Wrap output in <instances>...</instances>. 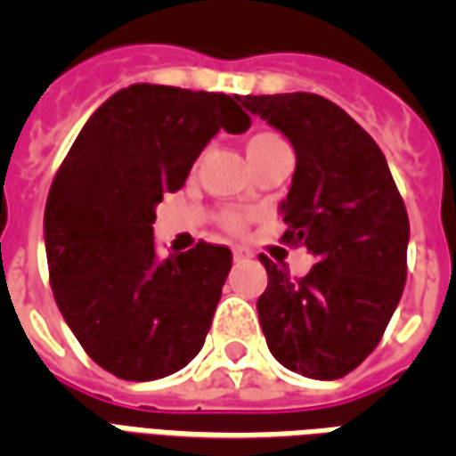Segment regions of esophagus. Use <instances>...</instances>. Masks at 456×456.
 I'll return each instance as SVG.
<instances>
[{
    "label": "esophagus",
    "instance_id": "1",
    "mask_svg": "<svg viewBox=\"0 0 456 456\" xmlns=\"http://www.w3.org/2000/svg\"><path fill=\"white\" fill-rule=\"evenodd\" d=\"M232 258H234L237 264H244V261H248V254L244 248H232Z\"/></svg>",
    "mask_w": 456,
    "mask_h": 456
}]
</instances>
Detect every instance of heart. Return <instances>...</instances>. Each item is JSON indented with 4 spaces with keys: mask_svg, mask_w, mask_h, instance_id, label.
Segmentation results:
<instances>
[{
    "mask_svg": "<svg viewBox=\"0 0 456 456\" xmlns=\"http://www.w3.org/2000/svg\"><path fill=\"white\" fill-rule=\"evenodd\" d=\"M278 143H286V141L281 139L278 134H271V131H258L254 136H248L247 141V153H248V160L256 159L261 156L264 151H268L271 146H278ZM247 219L248 215L244 209H237V208H229V209H222L219 212V227L229 232V234H241L244 229H247Z\"/></svg>",
    "mask_w": 456,
    "mask_h": 456,
    "instance_id": "obj_1",
    "label": "heart"
}]
</instances>
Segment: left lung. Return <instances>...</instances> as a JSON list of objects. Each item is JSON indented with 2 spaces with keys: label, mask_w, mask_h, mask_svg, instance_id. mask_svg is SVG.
Returning <instances> with one entry per match:
<instances>
[{
  "label": "left lung",
  "mask_w": 456,
  "mask_h": 456,
  "mask_svg": "<svg viewBox=\"0 0 456 456\" xmlns=\"http://www.w3.org/2000/svg\"><path fill=\"white\" fill-rule=\"evenodd\" d=\"M296 149L283 202L286 247L315 264L290 276L261 254L268 286L256 303L268 349L286 369L342 379L381 342L408 276V212L376 141L342 107L313 93L239 97Z\"/></svg>",
  "instance_id": "obj_1"
}]
</instances>
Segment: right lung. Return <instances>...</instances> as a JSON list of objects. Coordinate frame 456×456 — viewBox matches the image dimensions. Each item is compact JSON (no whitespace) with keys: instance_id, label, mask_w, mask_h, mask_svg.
Instances as JSON below:
<instances>
[{"instance_id":"right-lung-1","label":"right lung","mask_w":456,"mask_h":456,"mask_svg":"<svg viewBox=\"0 0 456 456\" xmlns=\"http://www.w3.org/2000/svg\"><path fill=\"white\" fill-rule=\"evenodd\" d=\"M251 126L239 97L131 85L87 119L45 200L48 278L58 310L94 363L124 381H156L205 344L232 251L200 239L156 258L163 192L185 185L219 129Z\"/></svg>"}]
</instances>
